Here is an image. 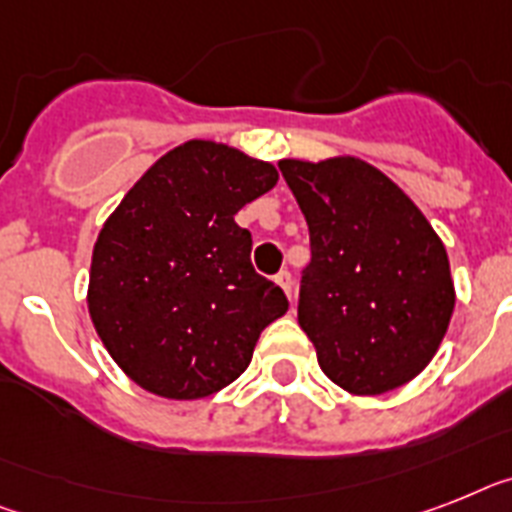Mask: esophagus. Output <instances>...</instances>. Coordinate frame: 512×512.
I'll return each mask as SVG.
<instances>
[{"label": "esophagus", "instance_id": "obj_1", "mask_svg": "<svg viewBox=\"0 0 512 512\" xmlns=\"http://www.w3.org/2000/svg\"><path fill=\"white\" fill-rule=\"evenodd\" d=\"M274 282H277V285L282 287V290H285V295L287 298H290V301H293V277H290V272H280L277 274V277H274Z\"/></svg>", "mask_w": 512, "mask_h": 512}]
</instances>
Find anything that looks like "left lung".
<instances>
[{
  "mask_svg": "<svg viewBox=\"0 0 512 512\" xmlns=\"http://www.w3.org/2000/svg\"><path fill=\"white\" fill-rule=\"evenodd\" d=\"M311 235L298 322L350 395H384L426 369L455 285L445 243L403 188L358 156L280 159Z\"/></svg>",
  "mask_w": 512,
  "mask_h": 512,
  "instance_id": "8db88e82",
  "label": "left lung"
}]
</instances>
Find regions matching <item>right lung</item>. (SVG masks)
I'll return each instance as SVG.
<instances>
[{"mask_svg": "<svg viewBox=\"0 0 512 512\" xmlns=\"http://www.w3.org/2000/svg\"><path fill=\"white\" fill-rule=\"evenodd\" d=\"M274 164L193 138L159 156L101 225L88 314L138 387L201 400L248 369L287 298L251 266L235 214L277 185Z\"/></svg>", "mask_w": 512, "mask_h": 512, "instance_id": "obj_1", "label": "right lung"}]
</instances>
